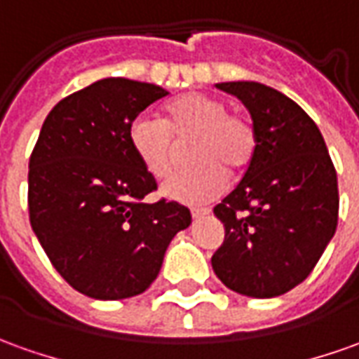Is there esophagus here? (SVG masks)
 <instances>
[{
    "label": "esophagus",
    "mask_w": 359,
    "mask_h": 359,
    "mask_svg": "<svg viewBox=\"0 0 359 359\" xmlns=\"http://www.w3.org/2000/svg\"><path fill=\"white\" fill-rule=\"evenodd\" d=\"M190 214H192V218H202V216L210 214V208H202V206H196V208H192V210H190Z\"/></svg>",
    "instance_id": "esophagus-1"
}]
</instances>
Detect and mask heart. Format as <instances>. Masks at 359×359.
Here are the masks:
<instances>
[{
	"instance_id": "b5f03b06",
	"label": "heart",
	"mask_w": 359,
	"mask_h": 359,
	"mask_svg": "<svg viewBox=\"0 0 359 359\" xmlns=\"http://www.w3.org/2000/svg\"><path fill=\"white\" fill-rule=\"evenodd\" d=\"M165 119L141 114L131 121L129 145L153 179L169 177L179 143H189L194 167L175 175L163 187L165 196L182 204H202L222 196L228 172L248 170L257 151V129L245 114L233 111L222 97L190 92L172 100Z\"/></svg>"
}]
</instances>
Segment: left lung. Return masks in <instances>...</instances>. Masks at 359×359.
Returning <instances> with one entry per match:
<instances>
[{"mask_svg": "<svg viewBox=\"0 0 359 359\" xmlns=\"http://www.w3.org/2000/svg\"><path fill=\"white\" fill-rule=\"evenodd\" d=\"M250 109L257 151L214 208L226 238L212 269L228 289L271 299L301 285L338 226V177L320 129L281 92L257 82H222Z\"/></svg>", "mask_w": 359, "mask_h": 359, "instance_id": "8db88e82", "label": "left lung"}]
</instances>
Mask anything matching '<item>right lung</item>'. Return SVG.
<instances>
[{"instance_id": "add662e5", "label": "right lung", "mask_w": 359, "mask_h": 359, "mask_svg": "<svg viewBox=\"0 0 359 359\" xmlns=\"http://www.w3.org/2000/svg\"><path fill=\"white\" fill-rule=\"evenodd\" d=\"M167 94L128 78L97 80L50 109L31 153V228L60 277L97 301L145 291L192 222L175 200L145 202L157 180L129 145L131 121Z\"/></svg>"}]
</instances>
